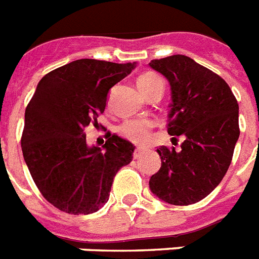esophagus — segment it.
I'll return each instance as SVG.
<instances>
[{
	"mask_svg": "<svg viewBox=\"0 0 259 259\" xmlns=\"http://www.w3.org/2000/svg\"><path fill=\"white\" fill-rule=\"evenodd\" d=\"M143 153H144V149H143V148H136L134 151V159H139V157H140V156H142Z\"/></svg>",
	"mask_w": 259,
	"mask_h": 259,
	"instance_id": "34e87169",
	"label": "esophagus"
}]
</instances>
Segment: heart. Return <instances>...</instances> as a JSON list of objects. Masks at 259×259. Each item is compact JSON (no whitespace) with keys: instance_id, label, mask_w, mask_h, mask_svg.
<instances>
[{"instance_id":"b5f03b06","label":"heart","mask_w":259,"mask_h":259,"mask_svg":"<svg viewBox=\"0 0 259 259\" xmlns=\"http://www.w3.org/2000/svg\"><path fill=\"white\" fill-rule=\"evenodd\" d=\"M138 86L145 96H148L155 90H163L164 82L155 72H145L142 76H139ZM152 127L153 121L149 119H130L121 123L119 132L132 143L143 144L148 140Z\"/></svg>"}]
</instances>
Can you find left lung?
<instances>
[{
    "mask_svg": "<svg viewBox=\"0 0 259 259\" xmlns=\"http://www.w3.org/2000/svg\"><path fill=\"white\" fill-rule=\"evenodd\" d=\"M149 66L170 84L168 134L183 136L180 151L160 147L161 166L149 179L155 196L172 205L201 201L226 175L240 138L238 103L228 83L185 55Z\"/></svg>",
    "mask_w": 259,
    "mask_h": 259,
    "instance_id": "8db88e82",
    "label": "left lung"
}]
</instances>
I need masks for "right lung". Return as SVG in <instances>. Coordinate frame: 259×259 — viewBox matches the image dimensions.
<instances>
[{
    "mask_svg": "<svg viewBox=\"0 0 259 259\" xmlns=\"http://www.w3.org/2000/svg\"><path fill=\"white\" fill-rule=\"evenodd\" d=\"M135 63L78 59L40 79L25 111L21 147L34 183L46 200L68 214L98 211L114 177L132 161L135 147L117 135L89 147L84 128L103 114L110 90Z\"/></svg>",
    "mask_w": 259,
    "mask_h": 259,
    "instance_id": "add662e5",
    "label": "right lung"
}]
</instances>
